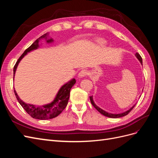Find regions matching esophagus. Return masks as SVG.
Segmentation results:
<instances>
[{"label": "esophagus", "mask_w": 158, "mask_h": 158, "mask_svg": "<svg viewBox=\"0 0 158 158\" xmlns=\"http://www.w3.org/2000/svg\"><path fill=\"white\" fill-rule=\"evenodd\" d=\"M87 74H88V72L86 70H82L78 73V77L83 78V77H85V76H86Z\"/></svg>", "instance_id": "1"}]
</instances>
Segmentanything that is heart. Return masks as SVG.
Here are the masks:
<instances>
[{"mask_svg": "<svg viewBox=\"0 0 158 158\" xmlns=\"http://www.w3.org/2000/svg\"><path fill=\"white\" fill-rule=\"evenodd\" d=\"M99 44H104V41H99Z\"/></svg>", "mask_w": 158, "mask_h": 158, "instance_id": "obj_1", "label": "heart"}]
</instances>
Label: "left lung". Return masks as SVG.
I'll use <instances>...</instances> for the list:
<instances>
[{
    "label": "left lung",
    "instance_id": "8db88e82",
    "mask_svg": "<svg viewBox=\"0 0 158 158\" xmlns=\"http://www.w3.org/2000/svg\"><path fill=\"white\" fill-rule=\"evenodd\" d=\"M135 55H136V56L138 58V59L140 60V63L142 64V57H141V56L140 55V54L138 53V52H136V53L135 54ZM89 99H90L91 103H92V104L93 105V106H94L95 109H96L100 113H102V114H103L104 116H106V117H110V118H119V117L125 116V115H127V114H128L129 113H130V112L132 111V109L135 107V106H134L132 107H131L130 109L128 110V111H127L126 112L123 113H120V114H111V113H107V112H106V111H103V110H102V109H100L99 107H98V106H96V105H95V104L94 103V101H93V98H92V96H89Z\"/></svg>",
    "mask_w": 158,
    "mask_h": 158
}]
</instances>
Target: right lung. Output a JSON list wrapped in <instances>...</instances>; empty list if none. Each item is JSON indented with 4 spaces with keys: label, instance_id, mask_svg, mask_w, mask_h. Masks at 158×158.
I'll return each mask as SVG.
<instances>
[{
    "label": "right lung",
    "instance_id": "add662e5",
    "mask_svg": "<svg viewBox=\"0 0 158 158\" xmlns=\"http://www.w3.org/2000/svg\"><path fill=\"white\" fill-rule=\"evenodd\" d=\"M45 37H47V33L38 38L37 40H35L33 43V44L31 46H30L24 52H23V53L20 56V58L18 59L16 63L14 66V74H15L18 64L20 63L21 59L27 54V52L36 49L37 47H39L40 40L41 39H43V38ZM47 41L48 43H50L52 41V40H49ZM75 83L76 80L74 78L70 80L68 83H66V84L63 85L59 89V92L57 94L53 102L51 103L50 104L45 105V106H43L41 107L35 106H33V105L25 103L19 98L15 90H14V94H15L16 99L19 103L21 105L22 107L24 109L25 111L29 114L31 117L37 119H40V120H46V119H51L57 117L65 109L66 106H67L69 99L70 89L74 85Z\"/></svg>",
    "mask_w": 158,
    "mask_h": 158
}]
</instances>
